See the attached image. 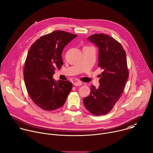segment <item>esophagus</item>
<instances>
[{
	"label": "esophagus",
	"mask_w": 153,
	"mask_h": 153,
	"mask_svg": "<svg viewBox=\"0 0 153 153\" xmlns=\"http://www.w3.org/2000/svg\"><path fill=\"white\" fill-rule=\"evenodd\" d=\"M74 85L77 86H80V85H82V82H80V81H78V82H76L74 83Z\"/></svg>",
	"instance_id": "obj_1"
}]
</instances>
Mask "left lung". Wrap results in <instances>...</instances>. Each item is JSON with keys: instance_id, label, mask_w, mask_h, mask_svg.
<instances>
[{"instance_id": "8db88e82", "label": "left lung", "mask_w": 153, "mask_h": 153, "mask_svg": "<svg viewBox=\"0 0 153 153\" xmlns=\"http://www.w3.org/2000/svg\"><path fill=\"white\" fill-rule=\"evenodd\" d=\"M88 40L99 48L98 67L103 71L100 74L99 88L91 85L83 104L91 114L102 116L111 111L123 91L129 75L126 55L120 43L108 35L95 34Z\"/></svg>"}]
</instances>
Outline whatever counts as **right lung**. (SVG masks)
<instances>
[{"label":"right lung","instance_id":"1","mask_svg":"<svg viewBox=\"0 0 153 153\" xmlns=\"http://www.w3.org/2000/svg\"><path fill=\"white\" fill-rule=\"evenodd\" d=\"M77 35L55 31L43 36L30 47L25 63L24 81L34 103L46 111L62 107L70 93V81H56L53 76L63 64L62 53Z\"/></svg>","mask_w":153,"mask_h":153}]
</instances>
